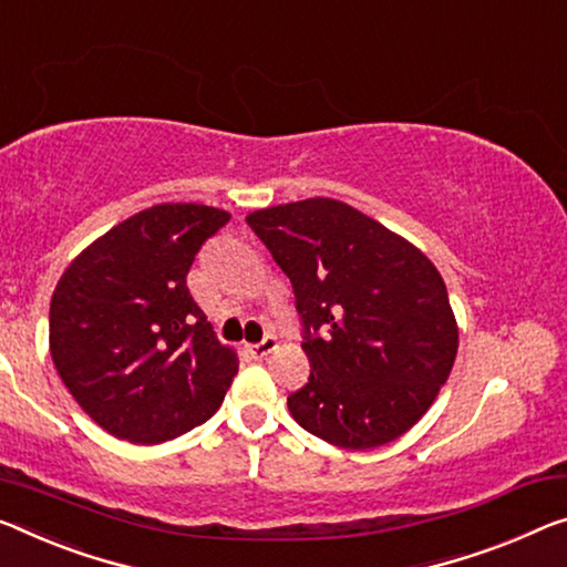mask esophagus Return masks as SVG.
I'll return each mask as SVG.
<instances>
[{
	"label": "esophagus",
	"instance_id": "34e87169",
	"mask_svg": "<svg viewBox=\"0 0 567 567\" xmlns=\"http://www.w3.org/2000/svg\"><path fill=\"white\" fill-rule=\"evenodd\" d=\"M274 350H276V337L274 334H266L258 344L250 347V354H254L256 360H264V357L271 354Z\"/></svg>",
	"mask_w": 567,
	"mask_h": 567
}]
</instances>
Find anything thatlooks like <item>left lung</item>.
I'll list each match as a JSON object with an SVG mask.
<instances>
[{
  "label": "left lung",
  "mask_w": 567,
  "mask_h": 567,
  "mask_svg": "<svg viewBox=\"0 0 567 567\" xmlns=\"http://www.w3.org/2000/svg\"><path fill=\"white\" fill-rule=\"evenodd\" d=\"M254 230L289 276L309 382L293 421L334 446L395 441L439 395L458 350L441 274L411 243L329 197L256 210Z\"/></svg>",
  "instance_id": "8db88e82"
}]
</instances>
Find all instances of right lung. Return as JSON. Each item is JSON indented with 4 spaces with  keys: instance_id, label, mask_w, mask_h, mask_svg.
Listing matches in <instances>:
<instances>
[{
    "instance_id": "obj_1",
    "label": "right lung",
    "mask_w": 567,
    "mask_h": 567,
    "mask_svg": "<svg viewBox=\"0 0 567 567\" xmlns=\"http://www.w3.org/2000/svg\"><path fill=\"white\" fill-rule=\"evenodd\" d=\"M228 220L207 205H154L85 248L58 281L52 362L78 405L116 439H177L228 393L238 357L187 289L199 248Z\"/></svg>"
}]
</instances>
